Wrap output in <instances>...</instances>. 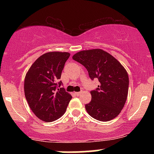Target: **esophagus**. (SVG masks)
Returning <instances> with one entry per match:
<instances>
[{
    "label": "esophagus",
    "instance_id": "esophagus-1",
    "mask_svg": "<svg viewBox=\"0 0 154 154\" xmlns=\"http://www.w3.org/2000/svg\"><path fill=\"white\" fill-rule=\"evenodd\" d=\"M81 93H82V92H75V94L76 95H79L81 94Z\"/></svg>",
    "mask_w": 154,
    "mask_h": 154
}]
</instances>
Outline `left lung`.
Listing matches in <instances>:
<instances>
[{"mask_svg": "<svg viewBox=\"0 0 154 154\" xmlns=\"http://www.w3.org/2000/svg\"><path fill=\"white\" fill-rule=\"evenodd\" d=\"M72 59L85 67L92 80L99 82L98 88L91 91V101L85 105L89 115L102 122L116 117L128 93L129 77L122 65L101 49L80 51Z\"/></svg>", "mask_w": 154, "mask_h": 154, "instance_id": "1", "label": "left lung"}]
</instances>
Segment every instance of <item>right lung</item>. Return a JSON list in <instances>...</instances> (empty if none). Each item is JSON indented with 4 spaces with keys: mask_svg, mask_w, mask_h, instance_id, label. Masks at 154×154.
I'll list each match as a JSON object with an SVG mask.
<instances>
[{
    "mask_svg": "<svg viewBox=\"0 0 154 154\" xmlns=\"http://www.w3.org/2000/svg\"><path fill=\"white\" fill-rule=\"evenodd\" d=\"M70 56L66 52H49L33 63L24 79V94L37 117L50 122L61 117L72 99L59 81Z\"/></svg>",
    "mask_w": 154,
    "mask_h": 154,
    "instance_id": "1",
    "label": "right lung"
}]
</instances>
